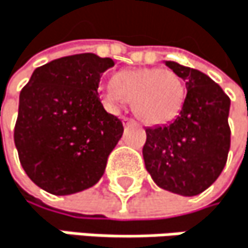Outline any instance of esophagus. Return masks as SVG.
Segmentation results:
<instances>
[{"mask_svg":"<svg viewBox=\"0 0 248 248\" xmlns=\"http://www.w3.org/2000/svg\"><path fill=\"white\" fill-rule=\"evenodd\" d=\"M123 122H125L126 125H129V123H135V120L131 119V117H123Z\"/></svg>","mask_w":248,"mask_h":248,"instance_id":"obj_1","label":"esophagus"}]
</instances>
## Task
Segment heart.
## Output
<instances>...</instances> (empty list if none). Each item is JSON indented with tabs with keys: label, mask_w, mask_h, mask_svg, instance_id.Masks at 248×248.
I'll list each match as a JSON object with an SVG mask.
<instances>
[{
	"label": "heart",
	"mask_w": 248,
	"mask_h": 248,
	"mask_svg": "<svg viewBox=\"0 0 248 248\" xmlns=\"http://www.w3.org/2000/svg\"><path fill=\"white\" fill-rule=\"evenodd\" d=\"M101 90L113 106L129 100L135 116L147 125H162L172 120L185 98L181 76L170 69L158 67L122 70Z\"/></svg>",
	"instance_id": "1"
}]
</instances>
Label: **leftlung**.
<instances>
[{"label": "left lung", "instance_id": "left-lung-1", "mask_svg": "<svg viewBox=\"0 0 248 248\" xmlns=\"http://www.w3.org/2000/svg\"><path fill=\"white\" fill-rule=\"evenodd\" d=\"M166 66L185 80L186 95L172 123L145 129L142 155L158 186L191 197L207 189L226 165L231 100L200 70L175 62H166Z\"/></svg>", "mask_w": 248, "mask_h": 248}]
</instances>
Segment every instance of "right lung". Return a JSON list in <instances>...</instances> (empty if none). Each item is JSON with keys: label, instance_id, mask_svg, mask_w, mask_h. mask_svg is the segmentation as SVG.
<instances>
[{"label": "right lung", "instance_id": "add662e5", "mask_svg": "<svg viewBox=\"0 0 248 248\" xmlns=\"http://www.w3.org/2000/svg\"><path fill=\"white\" fill-rule=\"evenodd\" d=\"M114 66L93 52L52 60L32 73L19 100L14 144L26 175L54 196L95 185L123 134L100 101L101 75Z\"/></svg>", "mask_w": 248, "mask_h": 248}]
</instances>
